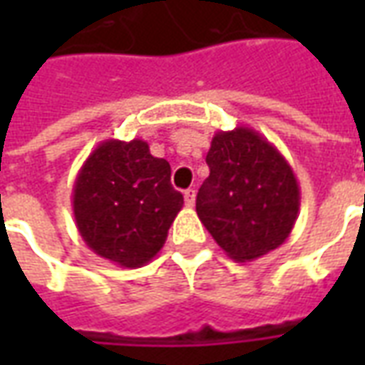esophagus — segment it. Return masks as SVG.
I'll return each instance as SVG.
<instances>
[{
    "mask_svg": "<svg viewBox=\"0 0 365 365\" xmlns=\"http://www.w3.org/2000/svg\"><path fill=\"white\" fill-rule=\"evenodd\" d=\"M183 199H185V205L187 207L195 205V190H193V187H190V190L183 191Z\"/></svg>",
    "mask_w": 365,
    "mask_h": 365,
    "instance_id": "obj_1",
    "label": "esophagus"
}]
</instances>
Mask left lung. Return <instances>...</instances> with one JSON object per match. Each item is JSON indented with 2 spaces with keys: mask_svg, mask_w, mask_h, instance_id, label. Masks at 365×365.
<instances>
[{
  "mask_svg": "<svg viewBox=\"0 0 365 365\" xmlns=\"http://www.w3.org/2000/svg\"><path fill=\"white\" fill-rule=\"evenodd\" d=\"M207 166L195 209L227 256L252 262L287 240L301 193L287 160L268 138L248 127L219 130Z\"/></svg>",
  "mask_w": 365,
  "mask_h": 365,
  "instance_id": "1",
  "label": "left lung"
}]
</instances>
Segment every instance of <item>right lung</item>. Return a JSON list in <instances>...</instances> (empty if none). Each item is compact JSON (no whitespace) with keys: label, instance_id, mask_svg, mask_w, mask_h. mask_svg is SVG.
<instances>
[{"label":"right lung","instance_id":"1","mask_svg":"<svg viewBox=\"0 0 365 365\" xmlns=\"http://www.w3.org/2000/svg\"><path fill=\"white\" fill-rule=\"evenodd\" d=\"M170 175V164L154 158L140 138L103 140L74 183L72 205L83 242L120 268L148 264L183 205Z\"/></svg>","mask_w":365,"mask_h":365}]
</instances>
